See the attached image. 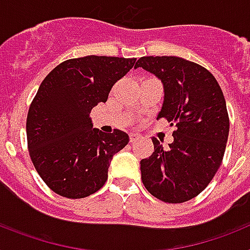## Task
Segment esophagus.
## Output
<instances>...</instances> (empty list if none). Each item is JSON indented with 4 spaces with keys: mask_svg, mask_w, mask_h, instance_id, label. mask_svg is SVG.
Wrapping results in <instances>:
<instances>
[{
    "mask_svg": "<svg viewBox=\"0 0 250 250\" xmlns=\"http://www.w3.org/2000/svg\"><path fill=\"white\" fill-rule=\"evenodd\" d=\"M129 136H130V143H134V141H136L139 139V134H136V132H130Z\"/></svg>",
    "mask_w": 250,
    "mask_h": 250,
    "instance_id": "obj_1",
    "label": "esophagus"
}]
</instances>
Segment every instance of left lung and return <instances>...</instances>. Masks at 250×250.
I'll return each instance as SVG.
<instances>
[{
  "instance_id": "1",
  "label": "left lung",
  "mask_w": 250,
  "mask_h": 250,
  "mask_svg": "<svg viewBox=\"0 0 250 250\" xmlns=\"http://www.w3.org/2000/svg\"><path fill=\"white\" fill-rule=\"evenodd\" d=\"M135 67L160 79L164 103L158 119L175 126L169 147L152 138L154 152L140 161L143 184L161 202H188L204 190L222 165L229 135L224 95L207 68L182 57L144 56Z\"/></svg>"
}]
</instances>
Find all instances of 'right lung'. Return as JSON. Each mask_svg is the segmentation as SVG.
Instances as JSON below:
<instances>
[{
    "label": "right lung",
    "mask_w": 250,
    "mask_h": 250,
    "mask_svg": "<svg viewBox=\"0 0 250 250\" xmlns=\"http://www.w3.org/2000/svg\"><path fill=\"white\" fill-rule=\"evenodd\" d=\"M136 59L85 56L66 60L45 77L26 121L31 160L51 190L68 199L96 193L107 180L112 156L129 143L121 130L103 132L90 112Z\"/></svg>",
    "instance_id": "right-lung-1"
}]
</instances>
